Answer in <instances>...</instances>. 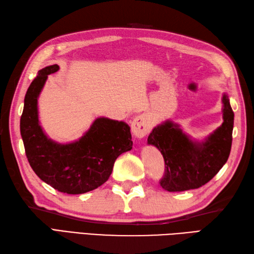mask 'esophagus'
<instances>
[{
	"label": "esophagus",
	"instance_id": "1",
	"mask_svg": "<svg viewBox=\"0 0 254 254\" xmlns=\"http://www.w3.org/2000/svg\"><path fill=\"white\" fill-rule=\"evenodd\" d=\"M131 130L133 135L138 138H142L146 135L150 130V122L147 117L141 115L134 118L131 124Z\"/></svg>",
	"mask_w": 254,
	"mask_h": 254
}]
</instances>
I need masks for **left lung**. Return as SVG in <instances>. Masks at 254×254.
<instances>
[{"mask_svg":"<svg viewBox=\"0 0 254 254\" xmlns=\"http://www.w3.org/2000/svg\"><path fill=\"white\" fill-rule=\"evenodd\" d=\"M222 127L204 143L192 142L177 124L167 121L156 127L147 142L157 147L165 160L159 183L169 192L192 190L204 186L217 175L227 161L233 143L234 111L227 95L223 96Z\"/></svg>","mask_w":254,"mask_h":254,"instance_id":"8db88e82","label":"left lung"}]
</instances>
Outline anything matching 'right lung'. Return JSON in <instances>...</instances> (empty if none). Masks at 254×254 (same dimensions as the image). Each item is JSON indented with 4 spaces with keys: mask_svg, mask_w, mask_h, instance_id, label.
<instances>
[{
    "mask_svg": "<svg viewBox=\"0 0 254 254\" xmlns=\"http://www.w3.org/2000/svg\"><path fill=\"white\" fill-rule=\"evenodd\" d=\"M58 69V64L42 68L31 82L20 117V134L29 165L42 181L63 193L82 194L109 179L116 159L131 150L132 135L127 123L98 118L76 142L62 145L48 138L39 126L37 99L48 75Z\"/></svg>",
    "mask_w": 254,
    "mask_h": 254,
    "instance_id": "add662e5",
    "label": "right lung"
}]
</instances>
